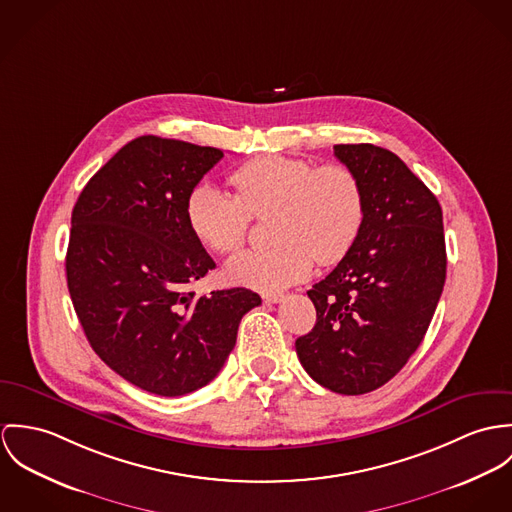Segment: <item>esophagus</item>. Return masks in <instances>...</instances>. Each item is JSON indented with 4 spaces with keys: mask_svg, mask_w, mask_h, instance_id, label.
<instances>
[{
    "mask_svg": "<svg viewBox=\"0 0 512 512\" xmlns=\"http://www.w3.org/2000/svg\"><path fill=\"white\" fill-rule=\"evenodd\" d=\"M283 298V292H275V294H263V300H265L267 304H277V302H281Z\"/></svg>",
    "mask_w": 512,
    "mask_h": 512,
    "instance_id": "obj_1",
    "label": "esophagus"
}]
</instances>
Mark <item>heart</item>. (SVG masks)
<instances>
[{"label":"heart","instance_id":"1","mask_svg":"<svg viewBox=\"0 0 512 512\" xmlns=\"http://www.w3.org/2000/svg\"><path fill=\"white\" fill-rule=\"evenodd\" d=\"M235 196L200 182L186 200L194 235L216 253L237 251L251 218L275 212L271 249L243 251L224 267L229 283L277 292L304 281L314 265L338 263L353 247L363 220L365 196L357 174L345 165H322L284 155L251 159L229 174Z\"/></svg>","mask_w":512,"mask_h":512}]
</instances>
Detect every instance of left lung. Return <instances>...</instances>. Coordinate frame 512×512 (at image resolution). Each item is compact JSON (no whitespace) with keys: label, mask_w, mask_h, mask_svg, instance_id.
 <instances>
[{"label":"left lung","mask_w":512,"mask_h":512,"mask_svg":"<svg viewBox=\"0 0 512 512\" xmlns=\"http://www.w3.org/2000/svg\"><path fill=\"white\" fill-rule=\"evenodd\" d=\"M365 196L361 231L338 267L308 290L316 324L296 340L306 373L340 395L391 381L418 349L446 283L442 208L395 153L334 145Z\"/></svg>","instance_id":"1"}]
</instances>
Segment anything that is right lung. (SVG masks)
I'll list each match as a JSON object with an SVG mask.
<instances>
[{
    "label": "right lung",
    "mask_w": 512,
    "mask_h": 512,
    "mask_svg": "<svg viewBox=\"0 0 512 512\" xmlns=\"http://www.w3.org/2000/svg\"><path fill=\"white\" fill-rule=\"evenodd\" d=\"M222 157L137 137L88 180L72 210L66 283L84 334L119 377L159 397L208 385L241 318L261 304L247 288H188L216 263L190 229L186 200Z\"/></svg>",
    "instance_id": "obj_1"
}]
</instances>
